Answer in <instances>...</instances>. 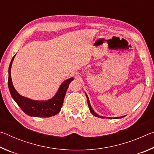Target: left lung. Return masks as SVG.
<instances>
[{"label": "left lung", "mask_w": 154, "mask_h": 154, "mask_svg": "<svg viewBox=\"0 0 154 154\" xmlns=\"http://www.w3.org/2000/svg\"><path fill=\"white\" fill-rule=\"evenodd\" d=\"M86 97H87V100H88V106H89V109H90V112L91 113H92L94 116H96V117H98V118H105V117H103V116H98V115L97 114V113H96L94 111V110L92 109V106H91V105H90V100H89V98H88V96H87V94H86ZM123 117H124V116H122V117H119V118H123Z\"/></svg>", "instance_id": "8db88e82"}]
</instances>
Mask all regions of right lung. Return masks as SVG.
<instances>
[{"instance_id": "obj_1", "label": "right lung", "mask_w": 154, "mask_h": 154, "mask_svg": "<svg viewBox=\"0 0 154 154\" xmlns=\"http://www.w3.org/2000/svg\"><path fill=\"white\" fill-rule=\"evenodd\" d=\"M10 63L9 67V78L8 86L11 95L21 109L29 116L41 117V118H49L58 114L63 105L64 98L66 94V90L69 85L73 78L71 77L62 83L58 92L54 98L47 101H37L22 96L18 94L13 85L11 77V68L12 62L14 61V57Z\"/></svg>"}]
</instances>
